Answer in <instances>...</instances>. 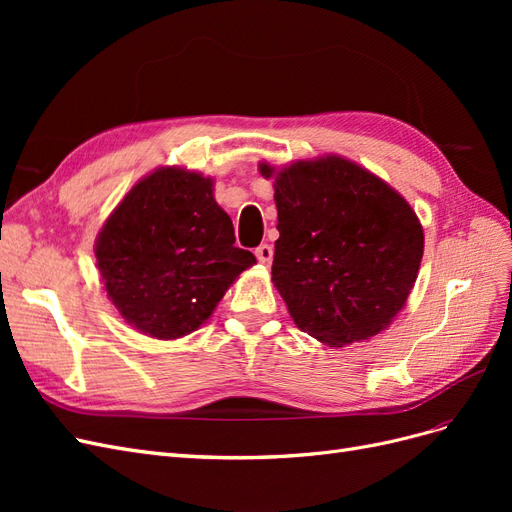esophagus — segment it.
Listing matches in <instances>:
<instances>
[{
  "label": "esophagus",
  "mask_w": 512,
  "mask_h": 512,
  "mask_svg": "<svg viewBox=\"0 0 512 512\" xmlns=\"http://www.w3.org/2000/svg\"><path fill=\"white\" fill-rule=\"evenodd\" d=\"M256 258H258V262L260 265H271V260H273V247L271 245H267V243H262V245H258L256 247Z\"/></svg>",
  "instance_id": "obj_1"
}]
</instances>
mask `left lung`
Instances as JSON below:
<instances>
[{
	"instance_id": "left-lung-1",
	"label": "left lung",
	"mask_w": 512,
	"mask_h": 512,
	"mask_svg": "<svg viewBox=\"0 0 512 512\" xmlns=\"http://www.w3.org/2000/svg\"><path fill=\"white\" fill-rule=\"evenodd\" d=\"M273 284L294 324L344 348L384 331L404 309L425 235L408 200L342 156L275 168Z\"/></svg>"
}]
</instances>
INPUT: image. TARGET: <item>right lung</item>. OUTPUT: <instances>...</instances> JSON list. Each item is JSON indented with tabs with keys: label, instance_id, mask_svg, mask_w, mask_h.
I'll list each match as a JSON object with an SVG mask.
<instances>
[{
	"label": "right lung",
	"instance_id": "1",
	"mask_svg": "<svg viewBox=\"0 0 512 512\" xmlns=\"http://www.w3.org/2000/svg\"><path fill=\"white\" fill-rule=\"evenodd\" d=\"M256 256L235 245L213 179L162 166L108 215L96 239L106 297L130 327L156 339L196 331Z\"/></svg>",
	"mask_w": 512,
	"mask_h": 512
}]
</instances>
